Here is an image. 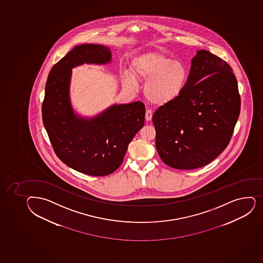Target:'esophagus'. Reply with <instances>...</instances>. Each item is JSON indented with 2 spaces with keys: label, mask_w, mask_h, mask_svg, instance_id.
I'll list each match as a JSON object with an SVG mask.
<instances>
[{
  "label": "esophagus",
  "mask_w": 263,
  "mask_h": 263,
  "mask_svg": "<svg viewBox=\"0 0 263 263\" xmlns=\"http://www.w3.org/2000/svg\"><path fill=\"white\" fill-rule=\"evenodd\" d=\"M152 117V110H151V109H147V110L146 111V114H145V118H146V121H151Z\"/></svg>",
  "instance_id": "34e87169"
}]
</instances>
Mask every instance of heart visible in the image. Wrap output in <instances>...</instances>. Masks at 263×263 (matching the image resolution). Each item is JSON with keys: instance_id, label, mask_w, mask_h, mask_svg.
<instances>
[{"instance_id": "1", "label": "heart", "mask_w": 263, "mask_h": 263, "mask_svg": "<svg viewBox=\"0 0 263 263\" xmlns=\"http://www.w3.org/2000/svg\"><path fill=\"white\" fill-rule=\"evenodd\" d=\"M130 67L131 70H124L122 73L123 83L136 87L137 79L146 81L145 95L149 101L160 105L176 100L188 79V69L184 62L155 51L137 55L131 61Z\"/></svg>"}]
</instances>
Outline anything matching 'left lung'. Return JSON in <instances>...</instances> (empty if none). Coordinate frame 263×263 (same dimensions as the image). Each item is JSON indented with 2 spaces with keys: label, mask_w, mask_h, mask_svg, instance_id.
I'll list each match as a JSON object with an SVG mask.
<instances>
[{
  "label": "left lung",
  "mask_w": 263,
  "mask_h": 263,
  "mask_svg": "<svg viewBox=\"0 0 263 263\" xmlns=\"http://www.w3.org/2000/svg\"><path fill=\"white\" fill-rule=\"evenodd\" d=\"M240 108L231 67L208 51L198 50L181 95L153 116L160 159L181 170L211 162L230 142Z\"/></svg>",
  "instance_id": "left-lung-1"
}]
</instances>
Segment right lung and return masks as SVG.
Returning <instances> with one entry per match:
<instances>
[{
	"instance_id": "add662e5",
	"label": "right lung",
	"mask_w": 263,
	"mask_h": 263,
	"mask_svg": "<svg viewBox=\"0 0 263 263\" xmlns=\"http://www.w3.org/2000/svg\"><path fill=\"white\" fill-rule=\"evenodd\" d=\"M108 46H77L49 72L42 120L55 154L69 167L90 176H105L122 165L127 146L145 121L141 102L113 104L95 117L75 113L70 98L72 69L111 62Z\"/></svg>"
}]
</instances>
